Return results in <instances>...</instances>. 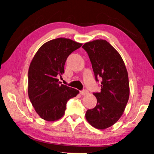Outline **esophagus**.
I'll list each match as a JSON object with an SVG mask.
<instances>
[{"instance_id": "esophagus-1", "label": "esophagus", "mask_w": 154, "mask_h": 154, "mask_svg": "<svg viewBox=\"0 0 154 154\" xmlns=\"http://www.w3.org/2000/svg\"><path fill=\"white\" fill-rule=\"evenodd\" d=\"M80 94H82V95H86V94H88V91L86 89H83L82 91H80Z\"/></svg>"}]
</instances>
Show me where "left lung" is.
Segmentation results:
<instances>
[{"mask_svg": "<svg viewBox=\"0 0 154 154\" xmlns=\"http://www.w3.org/2000/svg\"><path fill=\"white\" fill-rule=\"evenodd\" d=\"M92 63L96 82L102 79L94 108L85 114L87 122L97 129L112 126L122 116L129 98L128 72L119 53L105 40H96L82 46Z\"/></svg>", "mask_w": 154, "mask_h": 154, "instance_id": "left-lung-1", "label": "left lung"}]
</instances>
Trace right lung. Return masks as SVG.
Here are the masks:
<instances>
[{
	"label": "right lung",
	"mask_w": 154,
	"mask_h": 154,
	"mask_svg": "<svg viewBox=\"0 0 154 154\" xmlns=\"http://www.w3.org/2000/svg\"><path fill=\"white\" fill-rule=\"evenodd\" d=\"M82 44L58 38L41 46L32 58L28 71V96L40 117L54 122L65 114L69 100L79 91L61 84L57 76L64 73L67 57Z\"/></svg>",
	"instance_id": "add662e5"
}]
</instances>
